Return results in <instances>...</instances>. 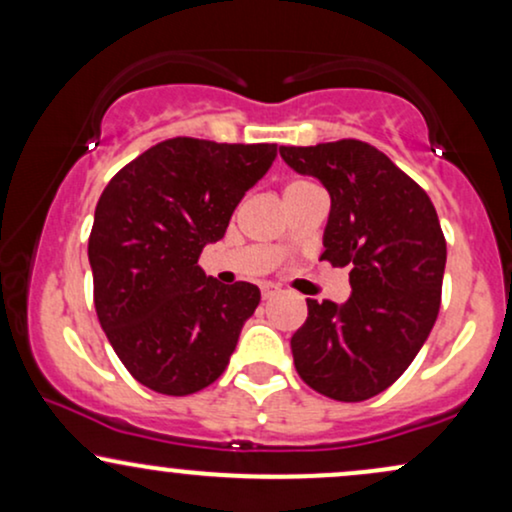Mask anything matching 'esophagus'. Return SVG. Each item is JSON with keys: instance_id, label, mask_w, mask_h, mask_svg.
I'll return each instance as SVG.
<instances>
[{"instance_id": "esophagus-1", "label": "esophagus", "mask_w": 512, "mask_h": 512, "mask_svg": "<svg viewBox=\"0 0 512 512\" xmlns=\"http://www.w3.org/2000/svg\"><path fill=\"white\" fill-rule=\"evenodd\" d=\"M276 293H279V289H276L274 284H267V286H262V298H264V301H269V298L276 296Z\"/></svg>"}]
</instances>
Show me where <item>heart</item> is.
I'll return each mask as SVG.
<instances>
[{
    "mask_svg": "<svg viewBox=\"0 0 512 512\" xmlns=\"http://www.w3.org/2000/svg\"><path fill=\"white\" fill-rule=\"evenodd\" d=\"M310 190H320V185H317V182H313V180H308V178H298V180H291L289 185H286V190H284V199H289V197H296V195H303V192H310ZM284 240H279V245H276V248H284Z\"/></svg>",
    "mask_w": 512,
    "mask_h": 512,
    "instance_id": "b5f03b06",
    "label": "heart"
}]
</instances>
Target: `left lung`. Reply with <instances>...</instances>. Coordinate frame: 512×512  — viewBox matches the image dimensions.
<instances>
[{"instance_id":"8db88e82","label":"left lung","mask_w":512,"mask_h":512,"mask_svg":"<svg viewBox=\"0 0 512 512\" xmlns=\"http://www.w3.org/2000/svg\"><path fill=\"white\" fill-rule=\"evenodd\" d=\"M279 154L327 187L320 260L351 269L344 305L308 298V317L291 337L293 363L320 395L363 402L409 368L438 317L448 248L436 207L383 151L358 139L279 146Z\"/></svg>"}]
</instances>
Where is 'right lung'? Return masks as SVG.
<instances>
[{
    "label": "right lung",
    "mask_w": 512,
    "mask_h": 512,
    "mask_svg": "<svg viewBox=\"0 0 512 512\" xmlns=\"http://www.w3.org/2000/svg\"><path fill=\"white\" fill-rule=\"evenodd\" d=\"M274 158L276 144L175 137L105 185L88 236L93 303L117 358L149 390L192 395L231 361L260 289L223 286L197 260Z\"/></svg>",
    "instance_id": "add662e5"
}]
</instances>
